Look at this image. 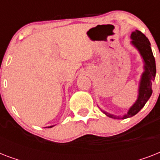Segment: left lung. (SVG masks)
<instances>
[{
    "instance_id": "1",
    "label": "left lung",
    "mask_w": 160,
    "mask_h": 160,
    "mask_svg": "<svg viewBox=\"0 0 160 160\" xmlns=\"http://www.w3.org/2000/svg\"><path fill=\"white\" fill-rule=\"evenodd\" d=\"M130 44L139 51V55L144 62V72L142 73L139 80L138 96L136 101L129 107L126 114L124 115H114L100 109V110L109 118L117 119H124L134 116L144 106L152 95V82L155 79L156 75V65L155 59L152 52L150 42L146 36L141 31L135 30L130 36Z\"/></svg>"
}]
</instances>
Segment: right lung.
I'll return each instance as SVG.
<instances>
[{
    "label": "right lung",
    "mask_w": 160,
    "mask_h": 160,
    "mask_svg": "<svg viewBox=\"0 0 160 160\" xmlns=\"http://www.w3.org/2000/svg\"><path fill=\"white\" fill-rule=\"evenodd\" d=\"M53 126H55V125H51V126H48V128H52Z\"/></svg>",
    "instance_id": "1"
}]
</instances>
